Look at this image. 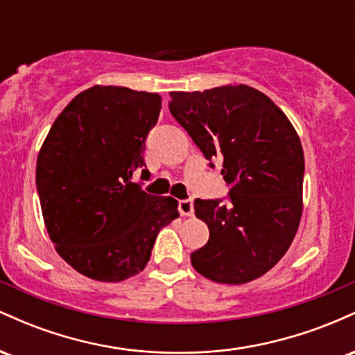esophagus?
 Masks as SVG:
<instances>
[{"mask_svg": "<svg viewBox=\"0 0 355 355\" xmlns=\"http://www.w3.org/2000/svg\"><path fill=\"white\" fill-rule=\"evenodd\" d=\"M178 211L183 217H190L193 214V200L191 198H187V200L178 202Z\"/></svg>", "mask_w": 355, "mask_h": 355, "instance_id": "obj_1", "label": "esophagus"}]
</instances>
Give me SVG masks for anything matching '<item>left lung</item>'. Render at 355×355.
Instances as JSON below:
<instances>
[{
	"label": "left lung",
	"instance_id": "8db88e82",
	"mask_svg": "<svg viewBox=\"0 0 355 355\" xmlns=\"http://www.w3.org/2000/svg\"><path fill=\"white\" fill-rule=\"evenodd\" d=\"M170 98V113L207 160H222L230 187L229 203H193L210 239L190 255L191 266L218 284L259 279L282 259L299 229L305 166L300 138L282 110L247 85L172 92Z\"/></svg>",
	"mask_w": 355,
	"mask_h": 355
}]
</instances>
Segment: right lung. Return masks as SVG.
Instances as JSON below:
<instances>
[{"label":"right lung","mask_w":355,"mask_h":355,"mask_svg":"<svg viewBox=\"0 0 355 355\" xmlns=\"http://www.w3.org/2000/svg\"><path fill=\"white\" fill-rule=\"evenodd\" d=\"M162 108L158 93L95 87L76 95L44 138L36 189L61 259L100 282H121L148 263L158 232L178 217L173 197L132 182Z\"/></svg>","instance_id":"1"}]
</instances>
